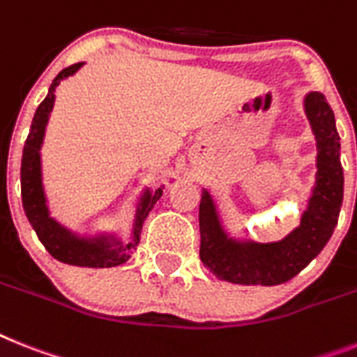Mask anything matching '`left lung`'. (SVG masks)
Segmentation results:
<instances>
[{
  "label": "left lung",
  "mask_w": 357,
  "mask_h": 357,
  "mask_svg": "<svg viewBox=\"0 0 357 357\" xmlns=\"http://www.w3.org/2000/svg\"><path fill=\"white\" fill-rule=\"evenodd\" d=\"M306 120L316 138V182L299 226L275 243L237 238L225 228L210 191L202 188L199 206L200 261L215 278L235 284L273 287L290 281L310 264L332 237L343 204V167L334 111L321 93L303 98Z\"/></svg>",
  "instance_id": "left-lung-1"
}]
</instances>
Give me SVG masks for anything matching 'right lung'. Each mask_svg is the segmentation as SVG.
<instances>
[{"mask_svg":"<svg viewBox=\"0 0 357 357\" xmlns=\"http://www.w3.org/2000/svg\"><path fill=\"white\" fill-rule=\"evenodd\" d=\"M84 66L75 63L67 67L52 79L45 100L38 105L34 119L31 123V131L26 137L25 147L22 157V200L26 219L36 231L38 238L52 257L60 263L73 264V266L84 268H113L123 264L137 250L140 243V231L142 225L153 206L162 197L164 185L151 190L146 188L138 197L135 219L131 226V238L129 243H122V238L116 234H96V235H79L70 228L63 226L60 220H56L49 210L45 188H43V172H41V146L45 138L47 123L51 119L52 107H54L56 87L61 79L76 75Z\"/></svg>","mask_w":357,"mask_h":357,"instance_id":"obj_1","label":"right lung"}]
</instances>
